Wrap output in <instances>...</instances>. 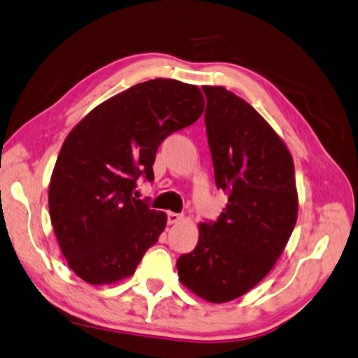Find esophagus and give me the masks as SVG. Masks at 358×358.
I'll list each match as a JSON object with an SVG mask.
<instances>
[{
	"label": "esophagus",
	"mask_w": 358,
	"mask_h": 358,
	"mask_svg": "<svg viewBox=\"0 0 358 358\" xmlns=\"http://www.w3.org/2000/svg\"><path fill=\"white\" fill-rule=\"evenodd\" d=\"M166 217H168V224H174V223H179L180 220H182V215L176 214V212H168Z\"/></svg>",
	"instance_id": "34e87169"
}]
</instances>
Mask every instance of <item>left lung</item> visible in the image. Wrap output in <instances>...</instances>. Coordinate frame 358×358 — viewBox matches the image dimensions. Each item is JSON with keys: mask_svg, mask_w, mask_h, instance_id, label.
I'll list each match as a JSON object with an SVG mask.
<instances>
[{"mask_svg": "<svg viewBox=\"0 0 358 358\" xmlns=\"http://www.w3.org/2000/svg\"><path fill=\"white\" fill-rule=\"evenodd\" d=\"M215 185L228 204L199 224L192 253L176 262L179 281L204 300L243 296L271 272L297 222L289 150L264 117L223 86H203Z\"/></svg>", "mask_w": 358, "mask_h": 358, "instance_id": "8db88e82", "label": "left lung"}]
</instances>
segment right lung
Segmentation results:
<instances>
[{
  "mask_svg": "<svg viewBox=\"0 0 358 358\" xmlns=\"http://www.w3.org/2000/svg\"><path fill=\"white\" fill-rule=\"evenodd\" d=\"M201 91L155 78L94 108L62 144L50 180V218L69 267L90 285L134 275L165 229V212L131 196L138 178L154 180L157 149L196 122Z\"/></svg>",
  "mask_w": 358,
  "mask_h": 358,
  "instance_id": "1",
  "label": "right lung"
}]
</instances>
